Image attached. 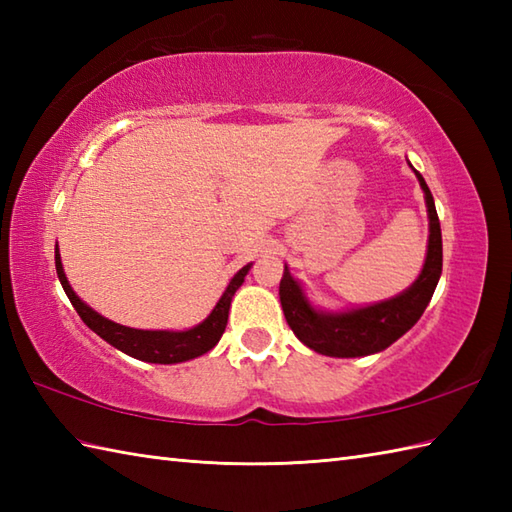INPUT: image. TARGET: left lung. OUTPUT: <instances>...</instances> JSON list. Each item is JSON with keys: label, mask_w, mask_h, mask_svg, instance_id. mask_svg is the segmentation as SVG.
Wrapping results in <instances>:
<instances>
[{"label": "left lung", "mask_w": 512, "mask_h": 512, "mask_svg": "<svg viewBox=\"0 0 512 512\" xmlns=\"http://www.w3.org/2000/svg\"><path fill=\"white\" fill-rule=\"evenodd\" d=\"M413 173H416L424 191V202H427L429 246L418 279L405 292L365 308L325 312L312 306L308 297L303 295L299 281L290 275L288 266L284 268V277L279 284L281 308H284L290 330L310 350L336 358H356L383 352L385 347L411 330L422 317L424 308L429 306L442 275V233L427 182L416 169Z\"/></svg>", "instance_id": "obj_1"}]
</instances>
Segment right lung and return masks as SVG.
<instances>
[{
  "label": "right lung",
  "mask_w": 512,
  "mask_h": 512,
  "mask_svg": "<svg viewBox=\"0 0 512 512\" xmlns=\"http://www.w3.org/2000/svg\"><path fill=\"white\" fill-rule=\"evenodd\" d=\"M54 266H57V275H59L65 295H68L74 310L79 312V317L92 332L99 334L103 341L114 345L116 350H121L132 358H138V361L173 365V363H184V361H191V358H198V356L206 354L209 350H213L217 341L222 339L233 295L237 292V288L244 284V277L248 275V270L253 264H248L242 270H237L235 277L228 281L224 295L220 297V301L215 303V308L211 310L209 317L195 325V328L182 330V332L136 330V328H127V325L114 323L110 319L101 317V314L92 310L88 303H83L79 299V295L72 290V286L68 284V277H65V273H63L59 246L54 248Z\"/></svg>",
  "instance_id": "right-lung-1"
}]
</instances>
